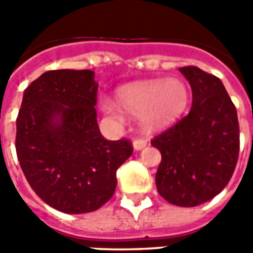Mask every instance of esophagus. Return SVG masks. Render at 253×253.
Segmentation results:
<instances>
[{"instance_id": "obj_1", "label": "esophagus", "mask_w": 253, "mask_h": 253, "mask_svg": "<svg viewBox=\"0 0 253 253\" xmlns=\"http://www.w3.org/2000/svg\"><path fill=\"white\" fill-rule=\"evenodd\" d=\"M146 145H148V139H145V138H138V139L133 141V149H135V151H141V149H143Z\"/></svg>"}]
</instances>
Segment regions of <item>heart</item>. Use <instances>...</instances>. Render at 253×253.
I'll list each match as a JSON object with an SVG mask.
<instances>
[{
    "instance_id": "1",
    "label": "heart",
    "mask_w": 253,
    "mask_h": 253,
    "mask_svg": "<svg viewBox=\"0 0 253 253\" xmlns=\"http://www.w3.org/2000/svg\"><path fill=\"white\" fill-rule=\"evenodd\" d=\"M117 98L125 111L141 117L146 129L155 131L180 118L189 102V90L177 79H158L125 85L117 92ZM101 110L115 121L124 120L121 107L111 100H104Z\"/></svg>"
}]
</instances>
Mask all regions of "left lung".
I'll return each instance as SVG.
<instances>
[{
  "label": "left lung",
  "instance_id": "8db88e82",
  "mask_svg": "<svg viewBox=\"0 0 253 253\" xmlns=\"http://www.w3.org/2000/svg\"><path fill=\"white\" fill-rule=\"evenodd\" d=\"M193 91L190 112L151 141L162 153L156 187L179 207H196L228 184L239 155L237 108L224 84L196 66L180 67Z\"/></svg>",
  "mask_w": 253,
  "mask_h": 253
}]
</instances>
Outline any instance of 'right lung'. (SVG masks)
<instances>
[{
	"mask_svg": "<svg viewBox=\"0 0 253 253\" xmlns=\"http://www.w3.org/2000/svg\"><path fill=\"white\" fill-rule=\"evenodd\" d=\"M91 70H50L28 85L16 118V156L35 193L67 214L91 212L114 196L117 170L133 152L97 124Z\"/></svg>",
	"mask_w": 253,
	"mask_h": 253,
	"instance_id": "add662e5",
	"label": "right lung"
}]
</instances>
